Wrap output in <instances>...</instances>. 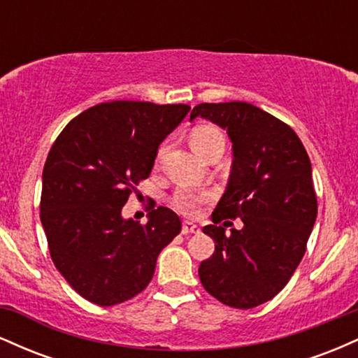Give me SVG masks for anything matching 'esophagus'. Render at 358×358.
Masks as SVG:
<instances>
[{
	"mask_svg": "<svg viewBox=\"0 0 358 358\" xmlns=\"http://www.w3.org/2000/svg\"><path fill=\"white\" fill-rule=\"evenodd\" d=\"M200 232V227L196 224H193V222H185L183 227H182V234H199Z\"/></svg>",
	"mask_w": 358,
	"mask_h": 358,
	"instance_id": "esophagus-1",
	"label": "esophagus"
}]
</instances>
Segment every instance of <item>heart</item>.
<instances>
[{"label": "heart", "instance_id": "heart-1", "mask_svg": "<svg viewBox=\"0 0 358 358\" xmlns=\"http://www.w3.org/2000/svg\"><path fill=\"white\" fill-rule=\"evenodd\" d=\"M193 150L196 151L200 156H205L210 148L215 143L224 141V134L220 133V129H217L215 126L203 124L195 127L192 131L190 136ZM212 196L210 192H200V190H192V188H180L173 193L171 196V203L176 210L187 213V215H193V213L199 212L200 205L208 202Z\"/></svg>", "mask_w": 358, "mask_h": 358}]
</instances>
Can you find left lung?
<instances>
[{"mask_svg":"<svg viewBox=\"0 0 358 358\" xmlns=\"http://www.w3.org/2000/svg\"><path fill=\"white\" fill-rule=\"evenodd\" d=\"M195 117L227 131L234 153L227 190L203 227L215 252L199 276L220 303L249 310L276 296L305 256L318 213L311 163L289 126L248 102H205L193 108ZM224 218L245 227L225 233L215 225Z\"/></svg>","mask_w":358,"mask_h":358,"instance_id":"left-lung-1","label":"left lung"}]
</instances>
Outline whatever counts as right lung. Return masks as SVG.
Returning a JSON list of instances; mask_svg holds the SVG:
<instances>
[{
	"mask_svg": "<svg viewBox=\"0 0 358 358\" xmlns=\"http://www.w3.org/2000/svg\"><path fill=\"white\" fill-rule=\"evenodd\" d=\"M188 110L187 104L102 102L73 117L53 143L40 219L53 264L87 301L113 306L141 293L159 252L182 231L166 207L151 210L145 225L121 210Z\"/></svg>",
	"mask_w": 358,
	"mask_h": 358,
	"instance_id": "add662e5",
	"label": "right lung"
}]
</instances>
